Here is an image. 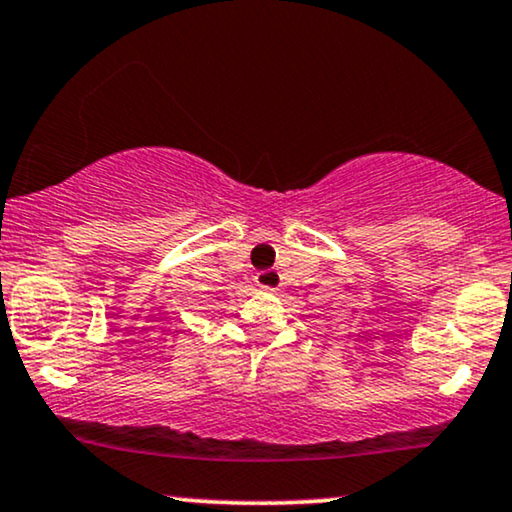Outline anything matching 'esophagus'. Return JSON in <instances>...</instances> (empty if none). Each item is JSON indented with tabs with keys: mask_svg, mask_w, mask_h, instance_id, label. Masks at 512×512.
<instances>
[{
	"mask_svg": "<svg viewBox=\"0 0 512 512\" xmlns=\"http://www.w3.org/2000/svg\"><path fill=\"white\" fill-rule=\"evenodd\" d=\"M255 283L262 290H271V293H274V290H278V286H281V274H278V271H274V269L260 271V274L255 276Z\"/></svg>",
	"mask_w": 512,
	"mask_h": 512,
	"instance_id": "1",
	"label": "esophagus"
}]
</instances>
